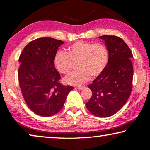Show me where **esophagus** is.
Segmentation results:
<instances>
[{"label": "esophagus", "instance_id": "obj_1", "mask_svg": "<svg viewBox=\"0 0 150 150\" xmlns=\"http://www.w3.org/2000/svg\"><path fill=\"white\" fill-rule=\"evenodd\" d=\"M77 88L79 90H81V89H83V88H84L85 87L84 86H78V87H77Z\"/></svg>", "mask_w": 150, "mask_h": 150}]
</instances>
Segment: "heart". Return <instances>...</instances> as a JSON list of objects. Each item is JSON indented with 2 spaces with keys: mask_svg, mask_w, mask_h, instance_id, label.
<instances>
[{
  "mask_svg": "<svg viewBox=\"0 0 150 150\" xmlns=\"http://www.w3.org/2000/svg\"><path fill=\"white\" fill-rule=\"evenodd\" d=\"M108 60L109 52L105 44L85 41H78L69 45L67 52L58 51L54 58L55 68L63 74L69 73L73 62L77 61L79 69L64 78L65 83L71 85H80L91 77H98L106 69Z\"/></svg>",
  "mask_w": 150,
  "mask_h": 150,
  "instance_id": "heart-1",
  "label": "heart"
}]
</instances>
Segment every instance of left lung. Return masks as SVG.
Instances as JSON below:
<instances>
[{
    "mask_svg": "<svg viewBox=\"0 0 150 150\" xmlns=\"http://www.w3.org/2000/svg\"><path fill=\"white\" fill-rule=\"evenodd\" d=\"M105 40L109 60L105 71L88 87L92 96L86 103L88 111L98 117H108L122 108L132 89L133 55L124 40L115 35L98 37Z\"/></svg>",
    "mask_w": 150,
    "mask_h": 150,
    "instance_id": "8db88e82",
    "label": "left lung"
}]
</instances>
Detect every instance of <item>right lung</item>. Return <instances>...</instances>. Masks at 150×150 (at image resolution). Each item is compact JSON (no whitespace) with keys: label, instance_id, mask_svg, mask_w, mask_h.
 Returning a JSON list of instances; mask_svg holds the SVG:
<instances>
[{"label":"right lung","instance_id":"1","mask_svg":"<svg viewBox=\"0 0 150 150\" xmlns=\"http://www.w3.org/2000/svg\"><path fill=\"white\" fill-rule=\"evenodd\" d=\"M63 42L40 38L30 42L19 57L18 81L22 96L30 110L38 115L51 116L62 110L73 87L60 83L54 55Z\"/></svg>","mask_w":150,"mask_h":150}]
</instances>
